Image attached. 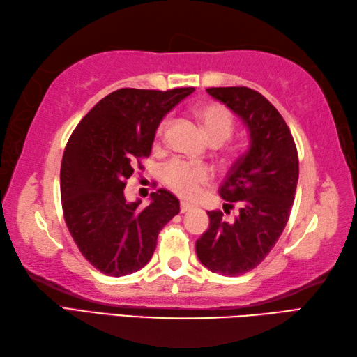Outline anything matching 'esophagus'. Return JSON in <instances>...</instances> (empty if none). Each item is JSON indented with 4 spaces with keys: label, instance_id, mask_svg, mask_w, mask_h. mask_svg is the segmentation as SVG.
I'll use <instances>...</instances> for the list:
<instances>
[{
    "label": "esophagus",
    "instance_id": "1",
    "mask_svg": "<svg viewBox=\"0 0 357 357\" xmlns=\"http://www.w3.org/2000/svg\"><path fill=\"white\" fill-rule=\"evenodd\" d=\"M192 208L194 206L189 205V203H185V202L180 203V213H188V211H191Z\"/></svg>",
    "mask_w": 357,
    "mask_h": 357
}]
</instances>
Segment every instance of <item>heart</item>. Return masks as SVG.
<instances>
[{"mask_svg":"<svg viewBox=\"0 0 357 357\" xmlns=\"http://www.w3.org/2000/svg\"><path fill=\"white\" fill-rule=\"evenodd\" d=\"M195 115L200 120L205 134L211 143L222 144L228 140L234 130V119L227 107L222 105H203L197 107ZM168 126V120L162 121L158 128V137L163 135V130ZM165 183L168 185L171 191L183 199L197 197L209 181V172L206 168L199 165H189L181 160H172L166 165L163 171Z\"/></svg>","mask_w":357,"mask_h":357,"instance_id":"1","label":"heart"}]
</instances>
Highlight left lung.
<instances>
[{
	"label": "left lung",
	"instance_id": "1",
	"mask_svg": "<svg viewBox=\"0 0 357 357\" xmlns=\"http://www.w3.org/2000/svg\"><path fill=\"white\" fill-rule=\"evenodd\" d=\"M211 97L237 114L250 132V149L232 165L219 194L225 213L240 206L234 222L209 211V228L195 252L203 266L240 275L264 260L282 236L293 208L299 158L285 120L270 101L250 87H209Z\"/></svg>",
	"mask_w": 357,
	"mask_h": 357
}]
</instances>
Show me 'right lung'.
Masks as SVG:
<instances>
[{"mask_svg": "<svg viewBox=\"0 0 357 357\" xmlns=\"http://www.w3.org/2000/svg\"><path fill=\"white\" fill-rule=\"evenodd\" d=\"M194 87L149 91L125 87L109 93L78 123L61 162L64 220L79 252L112 278L132 274L148 264L158 232L180 213L166 189L151 203L128 202L126 180L151 154L160 121Z\"/></svg>", "mask_w": 357, "mask_h": 357, "instance_id": "add662e5", "label": "right lung"}]
</instances>
